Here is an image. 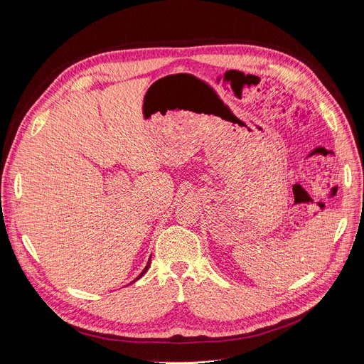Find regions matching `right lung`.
I'll return each mask as SVG.
<instances>
[{"label": "right lung", "mask_w": 364, "mask_h": 364, "mask_svg": "<svg viewBox=\"0 0 364 364\" xmlns=\"http://www.w3.org/2000/svg\"><path fill=\"white\" fill-rule=\"evenodd\" d=\"M150 258H151V257H150ZM150 258H149V261H147V264H146V267H144V269H143V272H141V273H140V274H139V276H137V277H136V279H134V280H132V282H137V280H139V279H140V277H141V276H144V273H146V272H147V270H149V267H150Z\"/></svg>", "instance_id": "add662e5"}]
</instances>
